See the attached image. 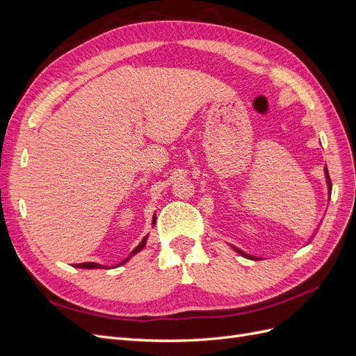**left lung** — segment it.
<instances>
[{
	"mask_svg": "<svg viewBox=\"0 0 356 356\" xmlns=\"http://www.w3.org/2000/svg\"><path fill=\"white\" fill-rule=\"evenodd\" d=\"M325 175H327V184H328V190L331 191V179H330V177H328V170H327V168H325ZM330 195H331V193H330ZM233 248V250L236 251V252H239L241 255H243L245 258H251V260H260V258H258V257H252V255H250V254H245L243 251H241L239 250V248H236V246H232Z\"/></svg>",
	"mask_w": 356,
	"mask_h": 356,
	"instance_id": "obj_1",
	"label": "left lung"
}]
</instances>
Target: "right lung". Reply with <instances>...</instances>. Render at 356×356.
<instances>
[{
    "instance_id": "obj_1",
    "label": "right lung",
    "mask_w": 356,
    "mask_h": 356,
    "mask_svg": "<svg viewBox=\"0 0 356 356\" xmlns=\"http://www.w3.org/2000/svg\"><path fill=\"white\" fill-rule=\"evenodd\" d=\"M154 224H156V217H153V225H154ZM147 238H148V236H145V238L141 241V243H139V245L135 248V250L131 252V255H129V257L126 258V260H123L120 264H124V263L129 260V258L134 257L136 252H139L141 250H144ZM120 264H117V266H120ZM74 267H79V268H102L104 266H101V264H98V263H80V264H75Z\"/></svg>"
}]
</instances>
